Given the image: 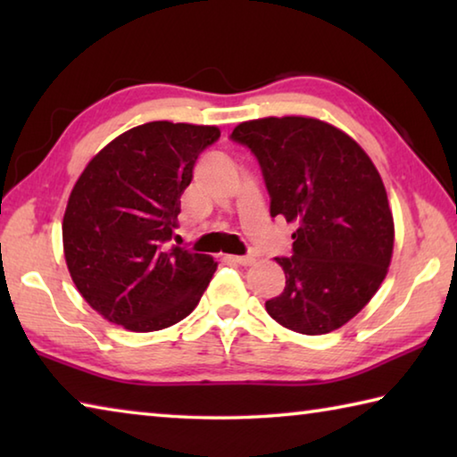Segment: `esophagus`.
<instances>
[{"mask_svg":"<svg viewBox=\"0 0 457 457\" xmlns=\"http://www.w3.org/2000/svg\"><path fill=\"white\" fill-rule=\"evenodd\" d=\"M229 260L236 262V264H239V266H252L253 262H256L253 260V256H231Z\"/></svg>","mask_w":457,"mask_h":457,"instance_id":"1","label":"esophagus"}]
</instances>
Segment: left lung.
I'll use <instances>...</instances> for the list:
<instances>
[{"mask_svg": "<svg viewBox=\"0 0 457 457\" xmlns=\"http://www.w3.org/2000/svg\"><path fill=\"white\" fill-rule=\"evenodd\" d=\"M231 141L256 154L270 215L296 223L280 296L266 303L276 322L327 335L375 296L393 256V215L369 154L337 127L311 117L239 122Z\"/></svg>", "mask_w": 457, "mask_h": 457, "instance_id": "1", "label": "left lung"}]
</instances>
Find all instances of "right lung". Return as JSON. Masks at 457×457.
Masks as SVG:
<instances>
[{
  "label": "right lung",
  "mask_w": 457,
  "mask_h": 457,
  "mask_svg": "<svg viewBox=\"0 0 457 457\" xmlns=\"http://www.w3.org/2000/svg\"><path fill=\"white\" fill-rule=\"evenodd\" d=\"M218 127L154 120L108 143L68 199L64 258L82 298L133 332L191 314L218 268L207 253L169 247L181 195Z\"/></svg>",
  "instance_id": "obj_1"
}]
</instances>
